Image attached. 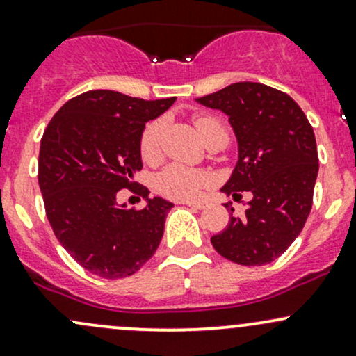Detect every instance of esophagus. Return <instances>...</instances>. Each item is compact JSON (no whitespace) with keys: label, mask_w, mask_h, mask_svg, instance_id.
<instances>
[{"label":"esophagus","mask_w":356,"mask_h":356,"mask_svg":"<svg viewBox=\"0 0 356 356\" xmlns=\"http://www.w3.org/2000/svg\"><path fill=\"white\" fill-rule=\"evenodd\" d=\"M181 204H183V205H188V207L198 209V210H200V209H204V207H205V204H204V202H192V200H183V202H181Z\"/></svg>","instance_id":"1"}]
</instances>
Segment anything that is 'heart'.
Here are the masks:
<instances>
[{"label": "heart", "instance_id": "heart-1", "mask_svg": "<svg viewBox=\"0 0 356 356\" xmlns=\"http://www.w3.org/2000/svg\"><path fill=\"white\" fill-rule=\"evenodd\" d=\"M193 124L204 140L213 136V134H225L227 136V129H225L224 122L219 117L197 115L193 118ZM163 131V120L151 122L144 129L143 137H140V154H143L144 159H154L159 154ZM207 181L209 178L204 171L173 164V166H168L158 177V188L159 192L170 198L188 200V198L197 197L198 192L207 185Z\"/></svg>", "mask_w": 356, "mask_h": 356}]
</instances>
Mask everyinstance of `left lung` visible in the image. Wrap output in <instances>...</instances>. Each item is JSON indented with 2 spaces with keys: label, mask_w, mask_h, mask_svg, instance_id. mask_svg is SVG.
<instances>
[{
  "label": "left lung",
  "mask_w": 356,
  "mask_h": 356,
  "mask_svg": "<svg viewBox=\"0 0 356 356\" xmlns=\"http://www.w3.org/2000/svg\"><path fill=\"white\" fill-rule=\"evenodd\" d=\"M195 102L225 113L238 140V163L220 192L234 200L253 193L244 216L231 213L212 246L238 265L271 263L311 212L319 171L314 131L289 95L261 83H234Z\"/></svg>",
  "instance_id": "1"
}]
</instances>
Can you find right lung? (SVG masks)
<instances>
[{
    "instance_id": "add662e5",
    "label": "right lung",
    "mask_w": 356,
    "mask_h": 356,
    "mask_svg": "<svg viewBox=\"0 0 356 356\" xmlns=\"http://www.w3.org/2000/svg\"><path fill=\"white\" fill-rule=\"evenodd\" d=\"M175 100L86 91L64 103L45 129L39 154L45 213L64 250L98 277H131L161 243L173 204L149 198L146 188V207L134 210L118 204L117 192L134 188L144 127Z\"/></svg>"
}]
</instances>
